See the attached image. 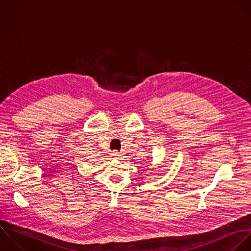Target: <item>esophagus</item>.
Listing matches in <instances>:
<instances>
[{
    "label": "esophagus",
    "instance_id": "34e87169",
    "mask_svg": "<svg viewBox=\"0 0 251 251\" xmlns=\"http://www.w3.org/2000/svg\"><path fill=\"white\" fill-rule=\"evenodd\" d=\"M112 155H113V157L114 158H117V159H120L121 157H122V153L121 152H119V151H117V150H115L113 153H112Z\"/></svg>",
    "mask_w": 251,
    "mask_h": 251
}]
</instances>
